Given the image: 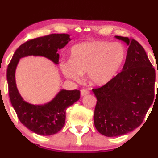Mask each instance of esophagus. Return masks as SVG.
<instances>
[{
    "mask_svg": "<svg viewBox=\"0 0 158 158\" xmlns=\"http://www.w3.org/2000/svg\"><path fill=\"white\" fill-rule=\"evenodd\" d=\"M90 91L87 89H82L81 90V97H84V96L87 95V94H89Z\"/></svg>",
    "mask_w": 158,
    "mask_h": 158,
    "instance_id": "obj_1",
    "label": "esophagus"
}]
</instances>
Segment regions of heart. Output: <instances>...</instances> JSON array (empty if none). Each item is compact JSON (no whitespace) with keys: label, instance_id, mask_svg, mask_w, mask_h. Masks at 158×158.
I'll use <instances>...</instances> for the list:
<instances>
[{"label":"heart","instance_id":"heart-1","mask_svg":"<svg viewBox=\"0 0 158 158\" xmlns=\"http://www.w3.org/2000/svg\"><path fill=\"white\" fill-rule=\"evenodd\" d=\"M126 56V48L119 42L88 41L73 46L71 60L62 61L60 67L68 79L79 81L82 73L88 72L91 84L103 85L115 77Z\"/></svg>","mask_w":158,"mask_h":158}]
</instances>
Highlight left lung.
<instances>
[{
  "label": "left lung",
  "instance_id": "1",
  "mask_svg": "<svg viewBox=\"0 0 158 158\" xmlns=\"http://www.w3.org/2000/svg\"><path fill=\"white\" fill-rule=\"evenodd\" d=\"M116 38L128 45L123 70L93 89L97 99L94 125L99 133L110 137L126 135L140 126L155 97V70L144 48L133 39Z\"/></svg>",
  "mask_w": 158,
  "mask_h": 158
}]
</instances>
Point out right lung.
<instances>
[{
  "instance_id": "add662e5",
  "label": "right lung",
  "mask_w": 158,
  "mask_h": 158,
  "mask_svg": "<svg viewBox=\"0 0 158 158\" xmlns=\"http://www.w3.org/2000/svg\"><path fill=\"white\" fill-rule=\"evenodd\" d=\"M68 34H50L29 40L19 47L8 65L6 79L11 104L18 118L30 131L39 135H52L64 126L66 109L80 98V90H61L56 97L44 106H35L25 102L16 88L15 72L21 58L27 56H41L58 64L57 51L70 41Z\"/></svg>"
}]
</instances>
